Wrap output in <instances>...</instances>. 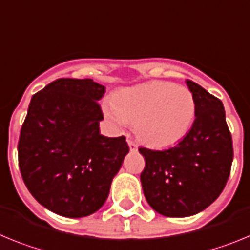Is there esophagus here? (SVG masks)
Listing matches in <instances>:
<instances>
[{
	"instance_id": "34e87169",
	"label": "esophagus",
	"mask_w": 250,
	"mask_h": 250,
	"mask_svg": "<svg viewBox=\"0 0 250 250\" xmlns=\"http://www.w3.org/2000/svg\"><path fill=\"white\" fill-rule=\"evenodd\" d=\"M127 143L128 146H129V149L130 150H137V143L134 141H132V139H127Z\"/></svg>"
}]
</instances>
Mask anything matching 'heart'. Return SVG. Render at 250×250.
I'll return each mask as SVG.
<instances>
[{
	"instance_id": "heart-1",
	"label": "heart",
	"mask_w": 250,
	"mask_h": 250,
	"mask_svg": "<svg viewBox=\"0 0 250 250\" xmlns=\"http://www.w3.org/2000/svg\"><path fill=\"white\" fill-rule=\"evenodd\" d=\"M109 117L118 125H133L146 145L166 148L188 134L195 117V100L186 87L153 81L114 94Z\"/></svg>"
}]
</instances>
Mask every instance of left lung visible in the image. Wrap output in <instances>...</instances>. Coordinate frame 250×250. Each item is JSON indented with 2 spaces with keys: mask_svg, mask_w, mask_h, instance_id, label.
Listing matches in <instances>:
<instances>
[{
  "mask_svg": "<svg viewBox=\"0 0 250 250\" xmlns=\"http://www.w3.org/2000/svg\"><path fill=\"white\" fill-rule=\"evenodd\" d=\"M195 100V120L178 145L163 150L141 147V173L148 204L166 217H189L219 197L230 174L233 141L219 98L187 80Z\"/></svg>",
  "mask_w": 250,
  "mask_h": 250,
  "instance_id": "obj_1",
  "label": "left lung"
}]
</instances>
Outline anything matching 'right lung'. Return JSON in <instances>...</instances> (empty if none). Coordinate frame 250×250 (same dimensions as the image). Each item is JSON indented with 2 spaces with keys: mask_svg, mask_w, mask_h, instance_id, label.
Returning a JSON list of instances; mask_svg holds the SVG:
<instances>
[{
  "mask_svg": "<svg viewBox=\"0 0 250 250\" xmlns=\"http://www.w3.org/2000/svg\"><path fill=\"white\" fill-rule=\"evenodd\" d=\"M104 92L89 78H58L28 105L17 146L20 170L36 201L56 214L97 212L129 152L125 136L100 134Z\"/></svg>",
  "mask_w": 250,
  "mask_h": 250,
  "instance_id": "right-lung-1",
  "label": "right lung"
}]
</instances>
